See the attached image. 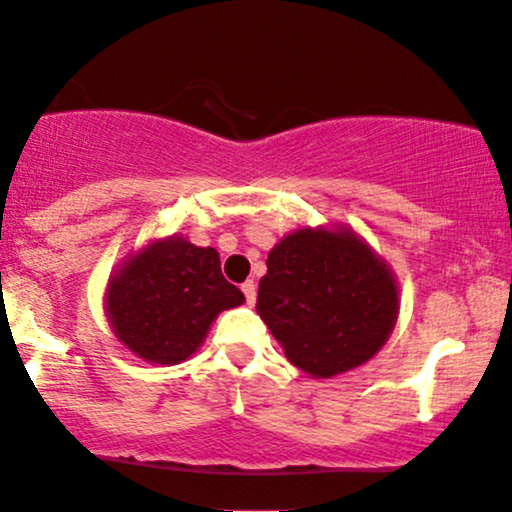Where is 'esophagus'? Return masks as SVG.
I'll list each match as a JSON object with an SVG mask.
<instances>
[{"mask_svg":"<svg viewBox=\"0 0 512 512\" xmlns=\"http://www.w3.org/2000/svg\"><path fill=\"white\" fill-rule=\"evenodd\" d=\"M242 291H244V296H247V303L254 305L256 303V284H254V279H247V282L242 284Z\"/></svg>","mask_w":512,"mask_h":512,"instance_id":"esophagus-1","label":"esophagus"}]
</instances>
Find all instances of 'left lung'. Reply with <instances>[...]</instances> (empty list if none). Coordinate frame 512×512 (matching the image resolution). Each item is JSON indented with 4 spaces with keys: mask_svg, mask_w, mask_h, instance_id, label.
<instances>
[{
    "mask_svg": "<svg viewBox=\"0 0 512 512\" xmlns=\"http://www.w3.org/2000/svg\"><path fill=\"white\" fill-rule=\"evenodd\" d=\"M398 307L391 265L349 226L284 235L258 282L256 312L286 359L319 380L373 359L394 331Z\"/></svg>",
    "mask_w": 512,
    "mask_h": 512,
    "instance_id": "left-lung-1",
    "label": "left lung"
}]
</instances>
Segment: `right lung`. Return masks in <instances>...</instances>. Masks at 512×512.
<instances>
[{"label": "right lung", "instance_id": "add662e5", "mask_svg": "<svg viewBox=\"0 0 512 512\" xmlns=\"http://www.w3.org/2000/svg\"><path fill=\"white\" fill-rule=\"evenodd\" d=\"M244 293L221 275L219 251L181 235L151 240L109 277L104 312L125 349L160 366H177L198 352L223 310Z\"/></svg>", "mask_w": 512, "mask_h": 512}]
</instances>
